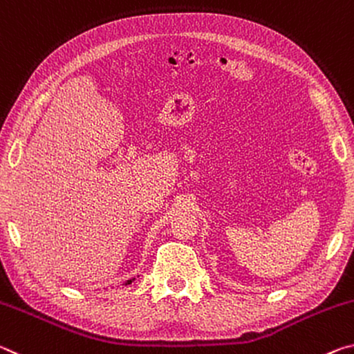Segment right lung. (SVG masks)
<instances>
[{
  "label": "right lung",
  "instance_id": "add662e5",
  "mask_svg": "<svg viewBox=\"0 0 354 354\" xmlns=\"http://www.w3.org/2000/svg\"><path fill=\"white\" fill-rule=\"evenodd\" d=\"M133 281H135V279H129V281H127V282H125V286H127V283H131Z\"/></svg>",
  "mask_w": 354,
  "mask_h": 354
}]
</instances>
